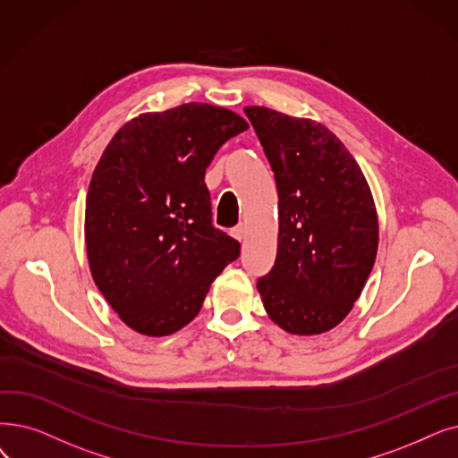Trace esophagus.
Returning a JSON list of instances; mask_svg holds the SVG:
<instances>
[{
    "instance_id": "34e87169",
    "label": "esophagus",
    "mask_w": 458,
    "mask_h": 458,
    "mask_svg": "<svg viewBox=\"0 0 458 458\" xmlns=\"http://www.w3.org/2000/svg\"><path fill=\"white\" fill-rule=\"evenodd\" d=\"M230 233H232L233 240H237V242H243V240H245V228H243V226H235V228H232V230H230Z\"/></svg>"
}]
</instances>
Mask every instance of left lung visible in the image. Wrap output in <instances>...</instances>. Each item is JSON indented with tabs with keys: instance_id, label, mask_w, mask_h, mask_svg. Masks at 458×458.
<instances>
[{
	"instance_id": "obj_1",
	"label": "left lung",
	"mask_w": 458,
	"mask_h": 458,
	"mask_svg": "<svg viewBox=\"0 0 458 458\" xmlns=\"http://www.w3.org/2000/svg\"><path fill=\"white\" fill-rule=\"evenodd\" d=\"M275 172L276 258L258 281L264 309L290 335H322L353 309L377 252V213L365 175L326 125L245 106Z\"/></svg>"
}]
</instances>
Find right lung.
<instances>
[{
  "label": "right lung",
  "instance_id": "right-lung-1",
  "mask_svg": "<svg viewBox=\"0 0 458 458\" xmlns=\"http://www.w3.org/2000/svg\"><path fill=\"white\" fill-rule=\"evenodd\" d=\"M249 129L228 108L187 103L119 129L93 170L84 235L89 271L132 331L166 336L200 312L240 243L211 225L206 168Z\"/></svg>",
  "mask_w": 458,
  "mask_h": 458
}]
</instances>
